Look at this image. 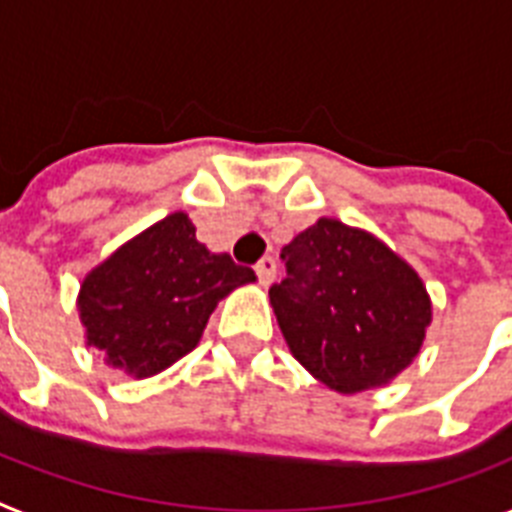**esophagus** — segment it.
I'll list each match as a JSON object with an SVG mask.
<instances>
[{"mask_svg": "<svg viewBox=\"0 0 512 512\" xmlns=\"http://www.w3.org/2000/svg\"><path fill=\"white\" fill-rule=\"evenodd\" d=\"M255 273L257 278H260V284L270 286L276 281V260H273V257H263V260L255 265Z\"/></svg>", "mask_w": 512, "mask_h": 512, "instance_id": "obj_1", "label": "esophagus"}]
</instances>
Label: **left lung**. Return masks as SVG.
I'll return each instance as SVG.
<instances>
[{"label":"left lung","instance_id":"obj_1","mask_svg":"<svg viewBox=\"0 0 512 512\" xmlns=\"http://www.w3.org/2000/svg\"><path fill=\"white\" fill-rule=\"evenodd\" d=\"M286 278L270 305L305 371L339 394L386 386L413 363L431 326L423 278L381 239L318 218L281 249Z\"/></svg>","mask_w":512,"mask_h":512}]
</instances>
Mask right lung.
<instances>
[{
    "instance_id": "obj_1",
    "label": "right lung",
    "mask_w": 512,
    "mask_h": 512,
    "mask_svg": "<svg viewBox=\"0 0 512 512\" xmlns=\"http://www.w3.org/2000/svg\"><path fill=\"white\" fill-rule=\"evenodd\" d=\"M255 281V270L197 242V228L178 210L86 273L78 318L107 365L149 378L197 347L220 299Z\"/></svg>"
}]
</instances>
